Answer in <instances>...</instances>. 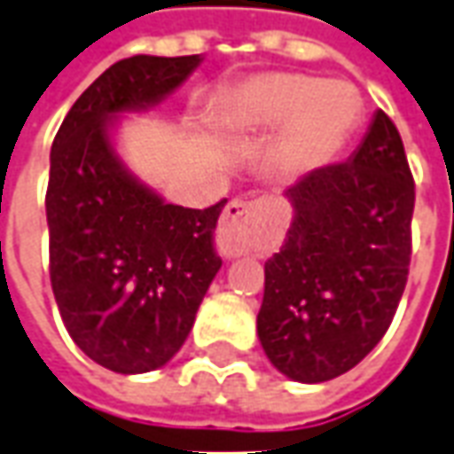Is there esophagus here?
Listing matches in <instances>:
<instances>
[{
    "instance_id": "esophagus-1",
    "label": "esophagus",
    "mask_w": 454,
    "mask_h": 454,
    "mask_svg": "<svg viewBox=\"0 0 454 454\" xmlns=\"http://www.w3.org/2000/svg\"><path fill=\"white\" fill-rule=\"evenodd\" d=\"M257 202L249 200H232L220 217L217 227V249L224 257H239L249 249L252 242V222L257 217Z\"/></svg>"
}]
</instances>
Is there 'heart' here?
Segmentation results:
<instances>
[{
    "label": "heart",
    "instance_id": "heart-1",
    "mask_svg": "<svg viewBox=\"0 0 454 454\" xmlns=\"http://www.w3.org/2000/svg\"><path fill=\"white\" fill-rule=\"evenodd\" d=\"M356 118V93L340 81L271 71L245 81L220 108V123L237 133H267L284 123L279 162L306 170L339 148Z\"/></svg>",
    "mask_w": 454,
    "mask_h": 454
}]
</instances>
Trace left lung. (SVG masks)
Masks as SVG:
<instances>
[{
    "label": "left lung",
    "mask_w": 454,
    "mask_h": 454,
    "mask_svg": "<svg viewBox=\"0 0 454 454\" xmlns=\"http://www.w3.org/2000/svg\"><path fill=\"white\" fill-rule=\"evenodd\" d=\"M286 197L294 220L264 264L257 333L284 376L324 383L376 348L405 292L415 183L395 123L378 111L348 160Z\"/></svg>",
    "instance_id": "obj_1"
}]
</instances>
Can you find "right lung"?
<instances>
[{
    "mask_svg": "<svg viewBox=\"0 0 454 454\" xmlns=\"http://www.w3.org/2000/svg\"><path fill=\"white\" fill-rule=\"evenodd\" d=\"M200 61H118L78 96L51 145V289L74 343L115 373L168 364L222 267L215 227L227 200L207 209L168 205L128 173L111 143L115 115L162 101Z\"/></svg>",
    "mask_w": 454,
    "mask_h": 454,
    "instance_id": "right-lung-1",
    "label": "right lung"
}]
</instances>
